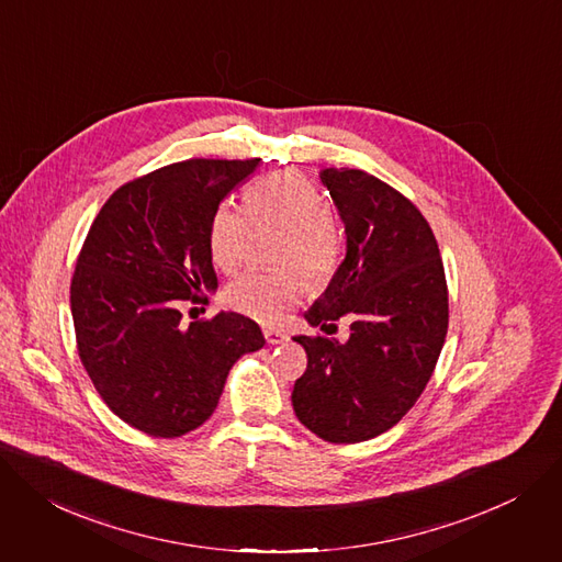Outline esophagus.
Masks as SVG:
<instances>
[{"mask_svg":"<svg viewBox=\"0 0 562 562\" xmlns=\"http://www.w3.org/2000/svg\"><path fill=\"white\" fill-rule=\"evenodd\" d=\"M265 338H267L269 345H282V342L289 340L286 334H282V331H278V329H265Z\"/></svg>","mask_w":562,"mask_h":562,"instance_id":"1","label":"esophagus"}]
</instances>
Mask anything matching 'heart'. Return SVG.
Instances as JSON below:
<instances>
[{
    "label": "heart",
    "mask_w": 562,
    "mask_h": 562,
    "mask_svg": "<svg viewBox=\"0 0 562 562\" xmlns=\"http://www.w3.org/2000/svg\"><path fill=\"white\" fill-rule=\"evenodd\" d=\"M250 224L284 231L280 265L295 267L304 278L325 280L338 265L340 235L331 222L329 201L297 172H278L255 181L246 192V213L233 203H222L213 213L209 252L220 271L233 273L241 267ZM300 295L302 284L289 271L246 273L224 291L231 310L265 325L280 323Z\"/></svg>",
    "instance_id": "heart-1"
}]
</instances>
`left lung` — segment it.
Returning a JSON list of instances; mask_svg holds the SVG:
<instances>
[{"label":"left lung","mask_w":562,"mask_h":562,"mask_svg":"<svg viewBox=\"0 0 562 562\" xmlns=\"http://www.w3.org/2000/svg\"><path fill=\"white\" fill-rule=\"evenodd\" d=\"M345 226V260L304 312L312 327L349 316V338L295 336L307 351L291 394L295 417L331 443H356L396 426L432 376L448 331V291L424 215L381 179L323 168Z\"/></svg>","instance_id":"8db88e82"}]
</instances>
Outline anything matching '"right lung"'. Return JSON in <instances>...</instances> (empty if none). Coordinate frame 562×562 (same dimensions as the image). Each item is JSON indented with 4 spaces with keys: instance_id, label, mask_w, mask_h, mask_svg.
I'll return each instance as SVG.
<instances>
[{
    "instance_id": "right-lung-1",
    "label": "right lung",
    "mask_w": 562,
    "mask_h": 562,
    "mask_svg": "<svg viewBox=\"0 0 562 562\" xmlns=\"http://www.w3.org/2000/svg\"><path fill=\"white\" fill-rule=\"evenodd\" d=\"M260 159H190L119 188L82 244L71 280L80 361L132 428L175 439L211 419L226 376L265 347L235 312L181 323V302L217 289L209 226Z\"/></svg>"
}]
</instances>
